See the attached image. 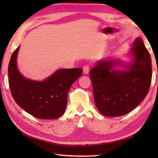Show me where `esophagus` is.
Instances as JSON below:
<instances>
[{"mask_svg":"<svg viewBox=\"0 0 158 158\" xmlns=\"http://www.w3.org/2000/svg\"><path fill=\"white\" fill-rule=\"evenodd\" d=\"M89 66L88 65H84V68H83V73H84V74H89Z\"/></svg>","mask_w":158,"mask_h":158,"instance_id":"esophagus-1","label":"esophagus"}]
</instances>
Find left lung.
Returning <instances> with one entry per match:
<instances>
[{
  "instance_id": "left-lung-1",
  "label": "left lung",
  "mask_w": 158,
  "mask_h": 158,
  "mask_svg": "<svg viewBox=\"0 0 158 158\" xmlns=\"http://www.w3.org/2000/svg\"><path fill=\"white\" fill-rule=\"evenodd\" d=\"M120 58L97 61L90 71L95 104L106 116H121L139 105L148 92L152 78L151 58L141 37Z\"/></svg>"
}]
</instances>
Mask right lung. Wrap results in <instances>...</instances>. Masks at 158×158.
<instances>
[{
  "mask_svg": "<svg viewBox=\"0 0 158 158\" xmlns=\"http://www.w3.org/2000/svg\"><path fill=\"white\" fill-rule=\"evenodd\" d=\"M19 48L12 53L8 66L9 85L13 98L20 107L37 118H58L65 112L68 91L81 76L82 69H58L42 81L26 78L18 68Z\"/></svg>",
  "mask_w": 158,
  "mask_h": 158,
  "instance_id": "obj_1",
  "label": "right lung"
}]
</instances>
